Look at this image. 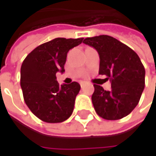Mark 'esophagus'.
<instances>
[{"mask_svg": "<svg viewBox=\"0 0 156 156\" xmlns=\"http://www.w3.org/2000/svg\"><path fill=\"white\" fill-rule=\"evenodd\" d=\"M79 84H80L81 87H83L87 84V82H86V81H80V83H79Z\"/></svg>", "mask_w": 156, "mask_h": 156, "instance_id": "obj_1", "label": "esophagus"}]
</instances>
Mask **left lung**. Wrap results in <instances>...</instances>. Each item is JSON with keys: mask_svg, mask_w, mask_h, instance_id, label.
<instances>
[{"mask_svg": "<svg viewBox=\"0 0 156 156\" xmlns=\"http://www.w3.org/2000/svg\"><path fill=\"white\" fill-rule=\"evenodd\" d=\"M85 44L99 55V75L111 81V90L94 85L92 103L97 114L107 120H117L129 115L137 106L144 88L145 70L138 55L116 39L100 35L87 38Z\"/></svg>", "mask_w": 156, "mask_h": 156, "instance_id": "1", "label": "left lung"}]
</instances>
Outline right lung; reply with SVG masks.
<instances>
[{
	"label": "right lung",
	"mask_w": 156,
	"mask_h": 156,
	"mask_svg": "<svg viewBox=\"0 0 156 156\" xmlns=\"http://www.w3.org/2000/svg\"><path fill=\"white\" fill-rule=\"evenodd\" d=\"M83 41V38H56L34 48L23 60L20 87L24 101L41 120L61 123L71 115L80 85H59L56 73L65 71L69 50Z\"/></svg>",
	"instance_id": "obj_1"
}]
</instances>
